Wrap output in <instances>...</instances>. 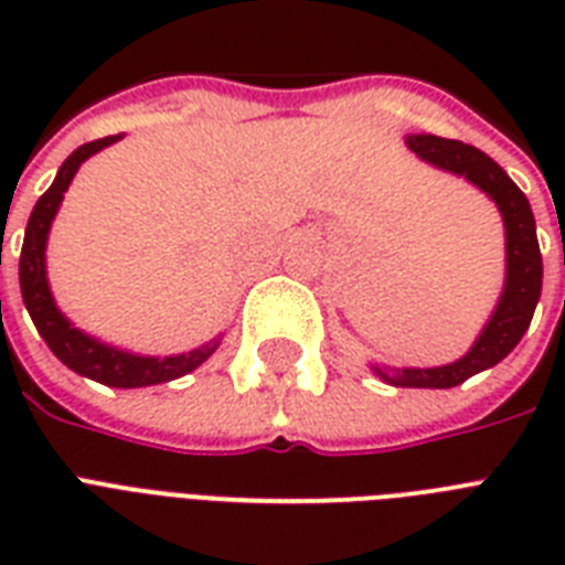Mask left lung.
Returning <instances> with one entry per match:
<instances>
[{
  "label": "left lung",
  "mask_w": 565,
  "mask_h": 565,
  "mask_svg": "<svg viewBox=\"0 0 565 565\" xmlns=\"http://www.w3.org/2000/svg\"><path fill=\"white\" fill-rule=\"evenodd\" d=\"M411 152H416L422 161L434 163L437 170L455 172L460 179L472 181L475 188L487 193L499 204L501 220H504V246H508V278L501 299L492 310L490 322L483 326L475 345L455 363L446 366H430V370H416V366H372L377 377H384L393 386H428V390H448V386L463 384L466 377L490 370L499 361H504L522 334L534 319L536 301L543 292V255L536 243V222L531 213L525 193L510 181V175L492 161L490 154L475 149L460 140H446L437 135H407Z\"/></svg>",
  "instance_id": "left-lung-1"
}]
</instances>
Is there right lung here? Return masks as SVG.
Listing matches in <instances>:
<instances>
[{"instance_id":"right-lung-1","label":"right lung","mask_w":565,"mask_h":565,"mask_svg":"<svg viewBox=\"0 0 565 565\" xmlns=\"http://www.w3.org/2000/svg\"><path fill=\"white\" fill-rule=\"evenodd\" d=\"M122 135L102 137L93 143L78 146L57 170L55 181L46 193L40 195L34 211L25 225V239H22L20 252V290L25 310H29L31 322L40 331V337L46 340L57 361L70 366L73 372L84 377H93L105 386H119V390H135V386H152L167 384L175 377L188 375L195 366H202L213 352L220 340L204 343L188 354H172V358H146V354H131L122 349H114L108 343H99L96 337L84 334L73 322L57 310L52 290L46 281V239L52 220H55L57 207L64 202V193L70 188V181L75 179V172L90 154L102 152L105 146L117 143Z\"/></svg>"}]
</instances>
